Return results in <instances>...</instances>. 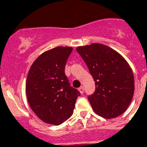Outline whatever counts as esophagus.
I'll return each instance as SVG.
<instances>
[{
    "instance_id": "1",
    "label": "esophagus",
    "mask_w": 147,
    "mask_h": 147,
    "mask_svg": "<svg viewBox=\"0 0 147 147\" xmlns=\"http://www.w3.org/2000/svg\"><path fill=\"white\" fill-rule=\"evenodd\" d=\"M78 91L80 92V93H81V94H83V92H84L83 86H81L80 88H78Z\"/></svg>"
}]
</instances>
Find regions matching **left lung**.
<instances>
[{"instance_id":"8db88e82","label":"left lung","mask_w":147,"mask_h":147,"mask_svg":"<svg viewBox=\"0 0 147 147\" xmlns=\"http://www.w3.org/2000/svg\"><path fill=\"white\" fill-rule=\"evenodd\" d=\"M93 77L96 90L88 99L94 112L106 119L123 114L134 93V77L128 62L117 51L98 43L77 47Z\"/></svg>"}]
</instances>
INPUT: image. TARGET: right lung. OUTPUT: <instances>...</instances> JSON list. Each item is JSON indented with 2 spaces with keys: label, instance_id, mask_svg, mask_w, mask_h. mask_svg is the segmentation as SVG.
<instances>
[{
  "label": "right lung",
  "instance_id": "right-lung-1",
  "mask_svg": "<svg viewBox=\"0 0 147 147\" xmlns=\"http://www.w3.org/2000/svg\"><path fill=\"white\" fill-rule=\"evenodd\" d=\"M71 47H56L42 53L31 65L26 81V96L36 116L59 126L73 113L80 92L70 86L65 74Z\"/></svg>",
  "mask_w": 147,
  "mask_h": 147
}]
</instances>
